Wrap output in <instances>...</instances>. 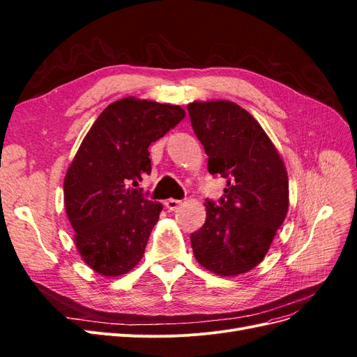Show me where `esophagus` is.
I'll return each instance as SVG.
<instances>
[{
  "label": "esophagus",
  "instance_id": "1",
  "mask_svg": "<svg viewBox=\"0 0 357 357\" xmlns=\"http://www.w3.org/2000/svg\"><path fill=\"white\" fill-rule=\"evenodd\" d=\"M164 204H165V207H167L168 210L172 211V210H177V208L180 207L181 201H180V199H172V198H171V199H167Z\"/></svg>",
  "mask_w": 357,
  "mask_h": 357
}]
</instances>
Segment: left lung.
Returning <instances> with one entry per match:
<instances>
[{"label":"left lung","instance_id":"left-lung-1","mask_svg":"<svg viewBox=\"0 0 357 357\" xmlns=\"http://www.w3.org/2000/svg\"><path fill=\"white\" fill-rule=\"evenodd\" d=\"M193 132L208 156V171L226 180L223 197L207 199V219L190 235L197 261L232 277L250 271L269 250L289 208L282 156L256 119L231 101L190 102Z\"/></svg>","mask_w":357,"mask_h":357}]
</instances>
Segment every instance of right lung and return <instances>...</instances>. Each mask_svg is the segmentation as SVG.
Instances as JSON below:
<instances>
[{
	"instance_id": "right-lung-1",
	"label": "right lung",
	"mask_w": 357,
	"mask_h": 357,
	"mask_svg": "<svg viewBox=\"0 0 357 357\" xmlns=\"http://www.w3.org/2000/svg\"><path fill=\"white\" fill-rule=\"evenodd\" d=\"M185 114L180 105L129 96L107 107L82 142L63 202L77 250L98 274H126L143 257L162 210L138 188L152 171L149 146Z\"/></svg>"
}]
</instances>
